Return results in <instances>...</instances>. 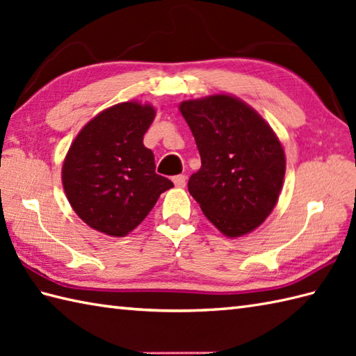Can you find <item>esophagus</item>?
Returning <instances> with one entry per match:
<instances>
[{"label":"esophagus","mask_w":356,"mask_h":356,"mask_svg":"<svg viewBox=\"0 0 356 356\" xmlns=\"http://www.w3.org/2000/svg\"><path fill=\"white\" fill-rule=\"evenodd\" d=\"M172 182H174V185H176L177 188H184L185 184H186V177L184 176V174H179V176H174L172 177Z\"/></svg>","instance_id":"esophagus-1"}]
</instances>
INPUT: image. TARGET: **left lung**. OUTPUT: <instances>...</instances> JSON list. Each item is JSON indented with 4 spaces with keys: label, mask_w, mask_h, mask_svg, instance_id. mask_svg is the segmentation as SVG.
Returning <instances> with one entry per match:
<instances>
[{
    "label": "left lung",
    "mask_w": 356,
    "mask_h": 356,
    "mask_svg": "<svg viewBox=\"0 0 356 356\" xmlns=\"http://www.w3.org/2000/svg\"><path fill=\"white\" fill-rule=\"evenodd\" d=\"M202 166L188 191L226 237H240L266 220L283 186L282 142L259 113L231 95L184 101Z\"/></svg>",
    "instance_id": "obj_1"
}]
</instances>
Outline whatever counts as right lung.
<instances>
[{
  "instance_id": "1",
  "label": "right lung",
  "mask_w": 356,
  "mask_h": 356,
  "mask_svg": "<svg viewBox=\"0 0 356 356\" xmlns=\"http://www.w3.org/2000/svg\"><path fill=\"white\" fill-rule=\"evenodd\" d=\"M153 105L120 102L101 111L78 133L63 163V186L74 213L90 228L125 237L172 182L156 174L143 134Z\"/></svg>"
}]
</instances>
